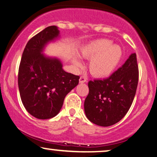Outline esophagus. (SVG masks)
<instances>
[{
  "label": "esophagus",
  "instance_id": "34e87169",
  "mask_svg": "<svg viewBox=\"0 0 157 157\" xmlns=\"http://www.w3.org/2000/svg\"><path fill=\"white\" fill-rule=\"evenodd\" d=\"M86 82V78L84 76H81L79 78V83L83 84V83H85Z\"/></svg>",
  "mask_w": 157,
  "mask_h": 157
}]
</instances>
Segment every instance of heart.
Listing matches in <instances>:
<instances>
[{"mask_svg":"<svg viewBox=\"0 0 157 157\" xmlns=\"http://www.w3.org/2000/svg\"><path fill=\"white\" fill-rule=\"evenodd\" d=\"M81 55L85 59H91L89 70L91 74L98 78L107 77L113 73L123 57L121 46L112 45L111 40L98 39L88 42L81 48ZM76 65L82 62L75 59Z\"/></svg>","mask_w":157,"mask_h":157,"instance_id":"1","label":"heart"}]
</instances>
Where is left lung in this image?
<instances>
[{
	"label": "left lung",
	"mask_w": 157,
	"mask_h": 157,
	"mask_svg": "<svg viewBox=\"0 0 157 157\" xmlns=\"http://www.w3.org/2000/svg\"><path fill=\"white\" fill-rule=\"evenodd\" d=\"M139 78L136 53H132L122 67L104 80L90 81L84 112L90 121L109 126L126 115L135 96Z\"/></svg>",
	"instance_id": "8db88e82"
}]
</instances>
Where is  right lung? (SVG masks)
I'll return each mask as SVG.
<instances>
[{
    "label": "right lung",
    "mask_w": 157,
    "mask_h": 157,
    "mask_svg": "<svg viewBox=\"0 0 157 157\" xmlns=\"http://www.w3.org/2000/svg\"><path fill=\"white\" fill-rule=\"evenodd\" d=\"M59 36L56 25L45 28L28 42L20 61L18 86L22 103L38 119L58 115L64 98L78 84V75L64 71L59 59L42 53L46 45Z\"/></svg>",
    "instance_id": "obj_1"
}]
</instances>
